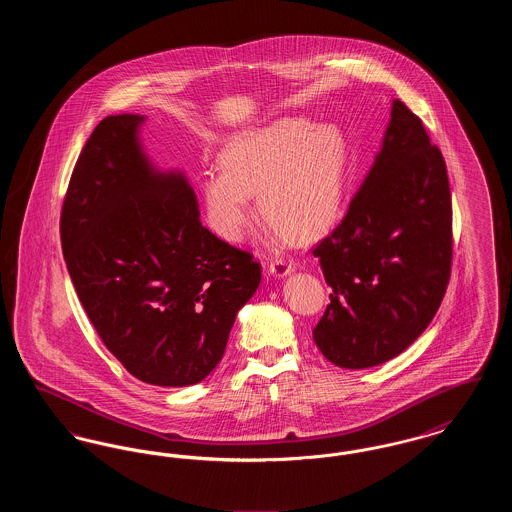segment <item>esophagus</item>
Returning a JSON list of instances; mask_svg holds the SVG:
<instances>
[{"label": "esophagus", "instance_id": "obj_1", "mask_svg": "<svg viewBox=\"0 0 512 512\" xmlns=\"http://www.w3.org/2000/svg\"><path fill=\"white\" fill-rule=\"evenodd\" d=\"M268 272H270L272 276L284 278V276H288V274H292L293 272L292 261H288V259H276V261H272V263L268 265Z\"/></svg>", "mask_w": 512, "mask_h": 512}]
</instances>
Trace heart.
I'll return each instance as SVG.
<instances>
[{
  "instance_id": "obj_1",
  "label": "heart",
  "mask_w": 512,
  "mask_h": 512,
  "mask_svg": "<svg viewBox=\"0 0 512 512\" xmlns=\"http://www.w3.org/2000/svg\"><path fill=\"white\" fill-rule=\"evenodd\" d=\"M347 144L336 124L280 119L234 136L220 151L222 171L205 172L201 201L209 228L242 242L261 213L282 238H311L336 219L343 199Z\"/></svg>"
}]
</instances>
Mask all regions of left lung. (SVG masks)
<instances>
[{
    "label": "left lung",
    "mask_w": 512,
    "mask_h": 512,
    "mask_svg": "<svg viewBox=\"0 0 512 512\" xmlns=\"http://www.w3.org/2000/svg\"><path fill=\"white\" fill-rule=\"evenodd\" d=\"M451 220L443 155L393 99L374 165L340 226L313 249L332 288L313 338L330 363L382 365L428 328L449 284Z\"/></svg>",
    "instance_id": "8db88e82"
}]
</instances>
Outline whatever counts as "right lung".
Instances as JSON below:
<instances>
[{
	"mask_svg": "<svg viewBox=\"0 0 512 512\" xmlns=\"http://www.w3.org/2000/svg\"><path fill=\"white\" fill-rule=\"evenodd\" d=\"M144 122L124 113L96 126L65 195L61 245L105 347L138 380L182 388L219 365L261 265L201 224L184 172L149 161Z\"/></svg>",
	"mask_w": 512,
	"mask_h": 512,
	"instance_id": "right-lung-1",
	"label": "right lung"
}]
</instances>
